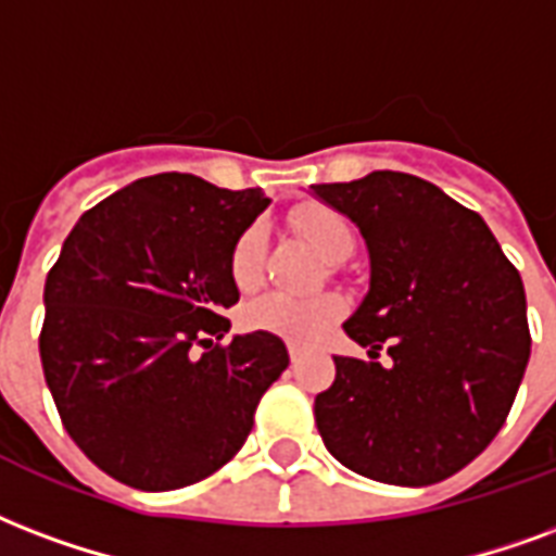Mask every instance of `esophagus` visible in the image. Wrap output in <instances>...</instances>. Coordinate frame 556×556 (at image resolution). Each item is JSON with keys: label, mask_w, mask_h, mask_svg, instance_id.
<instances>
[{"label": "esophagus", "mask_w": 556, "mask_h": 556, "mask_svg": "<svg viewBox=\"0 0 556 556\" xmlns=\"http://www.w3.org/2000/svg\"><path fill=\"white\" fill-rule=\"evenodd\" d=\"M289 359H291V365H298V362H300V351H298V348H289Z\"/></svg>", "instance_id": "34e87169"}]
</instances>
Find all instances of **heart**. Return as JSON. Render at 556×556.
Masks as SVG:
<instances>
[{
  "label": "heart",
  "mask_w": 556,
  "mask_h": 556,
  "mask_svg": "<svg viewBox=\"0 0 556 556\" xmlns=\"http://www.w3.org/2000/svg\"><path fill=\"white\" fill-rule=\"evenodd\" d=\"M291 226L306 238L320 256L341 262L356 247V229L339 208L324 203H303L291 212ZM265 274V241L256 226L244 229L229 250V277L238 291H253ZM344 303L336 294L318 298H289V294H262L241 309V327L250 332H267L274 339L309 348L341 318Z\"/></svg>",
  "instance_id": "heart-1"
}]
</instances>
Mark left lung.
Wrapping results in <instances>:
<instances>
[{"label":"left lung","instance_id":"obj_1","mask_svg":"<svg viewBox=\"0 0 556 556\" xmlns=\"http://www.w3.org/2000/svg\"><path fill=\"white\" fill-rule=\"evenodd\" d=\"M312 191L359 226L371 289L344 332L389 365L336 356L315 425L341 466L397 486L466 468L504 427L530 359L525 286L483 217L418 176Z\"/></svg>","mask_w":556,"mask_h":556}]
</instances>
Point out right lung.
Listing matches in <instances>:
<instances>
[{
  "instance_id": "add662e5",
  "label": "right lung",
  "mask_w": 556,
  "mask_h": 556,
  "mask_svg": "<svg viewBox=\"0 0 556 556\" xmlns=\"http://www.w3.org/2000/svg\"><path fill=\"white\" fill-rule=\"evenodd\" d=\"M267 203L258 188L147 176L88 208L47 274L40 362L61 425L126 486L215 475L289 368L267 332L220 344L238 303L229 250Z\"/></svg>"
}]
</instances>
